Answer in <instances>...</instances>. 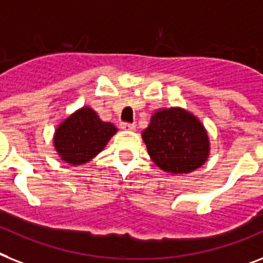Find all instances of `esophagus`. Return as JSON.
Listing matches in <instances>:
<instances>
[{
	"label": "esophagus",
	"instance_id": "34e87169",
	"mask_svg": "<svg viewBox=\"0 0 263 263\" xmlns=\"http://www.w3.org/2000/svg\"><path fill=\"white\" fill-rule=\"evenodd\" d=\"M121 129H125V131H135L136 125L131 124V123H121Z\"/></svg>",
	"mask_w": 263,
	"mask_h": 263
}]
</instances>
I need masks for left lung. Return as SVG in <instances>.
Segmentation results:
<instances>
[{
	"label": "left lung",
	"instance_id": "1",
	"mask_svg": "<svg viewBox=\"0 0 263 263\" xmlns=\"http://www.w3.org/2000/svg\"><path fill=\"white\" fill-rule=\"evenodd\" d=\"M142 139L154 163L170 174H186L201 167L211 150L201 121L178 106L154 113Z\"/></svg>",
	"mask_w": 263,
	"mask_h": 263
}]
</instances>
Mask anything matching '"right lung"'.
<instances>
[{
  "label": "right lung",
  "mask_w": 263,
  "mask_h": 263,
  "mask_svg": "<svg viewBox=\"0 0 263 263\" xmlns=\"http://www.w3.org/2000/svg\"><path fill=\"white\" fill-rule=\"evenodd\" d=\"M117 128L102 121L90 106H82L58 125L54 147L62 161L80 166L104 150Z\"/></svg>",
  "instance_id": "obj_1"
}]
</instances>
